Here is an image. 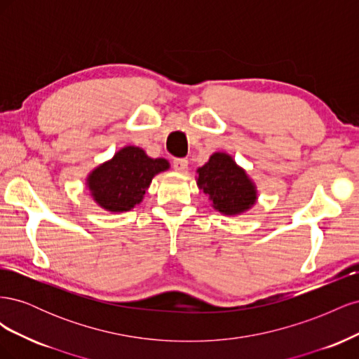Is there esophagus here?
Wrapping results in <instances>:
<instances>
[{
	"mask_svg": "<svg viewBox=\"0 0 359 359\" xmlns=\"http://www.w3.org/2000/svg\"><path fill=\"white\" fill-rule=\"evenodd\" d=\"M172 165H173V169H175V170L186 172L187 166H189V160H186V158H173Z\"/></svg>",
	"mask_w": 359,
	"mask_h": 359,
	"instance_id": "esophagus-1",
	"label": "esophagus"
}]
</instances>
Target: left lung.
<instances>
[{
	"label": "left lung",
	"mask_w": 359,
	"mask_h": 359,
	"mask_svg": "<svg viewBox=\"0 0 359 359\" xmlns=\"http://www.w3.org/2000/svg\"><path fill=\"white\" fill-rule=\"evenodd\" d=\"M198 186L212 201L215 210L232 215L248 210L256 201V190L231 156L215 153L198 169Z\"/></svg>",
	"instance_id": "left-lung-1"
}]
</instances>
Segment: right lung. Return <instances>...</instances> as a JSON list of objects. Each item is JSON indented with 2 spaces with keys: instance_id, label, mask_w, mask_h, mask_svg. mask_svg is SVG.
<instances>
[{
  "instance_id": "obj_1",
  "label": "right lung",
  "mask_w": 359,
  "mask_h": 359,
  "mask_svg": "<svg viewBox=\"0 0 359 359\" xmlns=\"http://www.w3.org/2000/svg\"><path fill=\"white\" fill-rule=\"evenodd\" d=\"M165 158H149L137 147H126L88 178L95 202L114 212L132 210L142 201L156 173L166 170Z\"/></svg>"
}]
</instances>
